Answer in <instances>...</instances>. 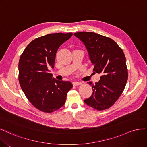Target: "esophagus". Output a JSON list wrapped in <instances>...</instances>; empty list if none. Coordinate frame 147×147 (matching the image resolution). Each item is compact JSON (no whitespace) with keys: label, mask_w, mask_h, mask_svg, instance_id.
Here are the masks:
<instances>
[{"label":"esophagus","mask_w":147,"mask_h":147,"mask_svg":"<svg viewBox=\"0 0 147 147\" xmlns=\"http://www.w3.org/2000/svg\"><path fill=\"white\" fill-rule=\"evenodd\" d=\"M73 86H79V85L81 84V83L79 82H73Z\"/></svg>","instance_id":"34e87169"}]
</instances>
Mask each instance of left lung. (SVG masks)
I'll return each instance as SVG.
<instances>
[{
	"instance_id": "1",
	"label": "left lung",
	"mask_w": 147,
	"mask_h": 147,
	"mask_svg": "<svg viewBox=\"0 0 147 147\" xmlns=\"http://www.w3.org/2000/svg\"><path fill=\"white\" fill-rule=\"evenodd\" d=\"M74 35L86 46L94 73L101 75L94 85L87 82L93 93L84 102L98 111L107 109L120 98L128 78L123 51L110 38L96 33L80 32Z\"/></svg>"
}]
</instances>
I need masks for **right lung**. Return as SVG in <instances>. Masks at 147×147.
<instances>
[{"instance_id":"1","label":"right lung","mask_w":147,"mask_h":147,"mask_svg":"<svg viewBox=\"0 0 147 147\" xmlns=\"http://www.w3.org/2000/svg\"><path fill=\"white\" fill-rule=\"evenodd\" d=\"M72 33L50 34L35 39L27 45L19 61V82L26 96L40 111L51 113L62 107L73 87L69 81L53 77L56 53Z\"/></svg>"}]
</instances>
